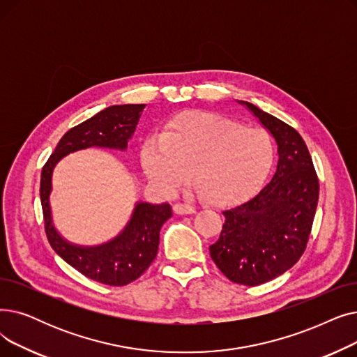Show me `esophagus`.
Segmentation results:
<instances>
[{
	"instance_id": "34e87169",
	"label": "esophagus",
	"mask_w": 357,
	"mask_h": 357,
	"mask_svg": "<svg viewBox=\"0 0 357 357\" xmlns=\"http://www.w3.org/2000/svg\"><path fill=\"white\" fill-rule=\"evenodd\" d=\"M173 209H174V213L177 215H192L196 212L195 208L188 205V203H176Z\"/></svg>"
}]
</instances>
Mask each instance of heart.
Returning a JSON list of instances; mask_svg holds the SVG:
<instances>
[{
    "mask_svg": "<svg viewBox=\"0 0 357 357\" xmlns=\"http://www.w3.org/2000/svg\"><path fill=\"white\" fill-rule=\"evenodd\" d=\"M275 161L268 133L209 113H185L141 149L146 177L176 192L193 172L199 193L215 205L240 202L264 183Z\"/></svg>",
    "mask_w": 357,
    "mask_h": 357,
    "instance_id": "b5f03b06",
    "label": "heart"
}]
</instances>
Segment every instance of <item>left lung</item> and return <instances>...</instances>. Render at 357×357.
<instances>
[{"mask_svg": "<svg viewBox=\"0 0 357 357\" xmlns=\"http://www.w3.org/2000/svg\"><path fill=\"white\" fill-rule=\"evenodd\" d=\"M238 103L273 137L279 158L273 177L256 196L222 212V231L209 251L229 280L257 286L283 275L301 259L312 228L319 185L301 135L248 101Z\"/></svg>", "mask_w": 357, "mask_h": 357, "instance_id": "obj_1", "label": "left lung"}]
</instances>
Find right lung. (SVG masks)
<instances>
[{"label": "right lung", "instance_id": "add662e5", "mask_svg": "<svg viewBox=\"0 0 357 357\" xmlns=\"http://www.w3.org/2000/svg\"><path fill=\"white\" fill-rule=\"evenodd\" d=\"M146 105H114L68 130L42 169L40 202L49 244L68 264L96 282L123 286L137 280L157 257L160 231L173 216L168 203L135 202L130 218L112 240L96 245L68 241L54 224L50 193L56 164L73 152L93 146L126 151Z\"/></svg>", "mask_w": 357, "mask_h": 357}]
</instances>
